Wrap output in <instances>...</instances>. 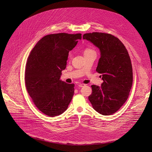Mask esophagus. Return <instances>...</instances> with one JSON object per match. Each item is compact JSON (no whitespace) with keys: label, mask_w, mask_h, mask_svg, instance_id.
Listing matches in <instances>:
<instances>
[{"label":"esophagus","mask_w":152,"mask_h":152,"mask_svg":"<svg viewBox=\"0 0 152 152\" xmlns=\"http://www.w3.org/2000/svg\"><path fill=\"white\" fill-rule=\"evenodd\" d=\"M85 86H86V84H80L78 85V87H84Z\"/></svg>","instance_id":"esophagus-1"}]
</instances>
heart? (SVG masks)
<instances>
[{"label": "heart", "instance_id": "1", "mask_svg": "<svg viewBox=\"0 0 152 152\" xmlns=\"http://www.w3.org/2000/svg\"><path fill=\"white\" fill-rule=\"evenodd\" d=\"M89 51H92V50H89V49H87V50H86L85 52H89ZM85 52H84V53H85Z\"/></svg>", "mask_w": 152, "mask_h": 152}]
</instances>
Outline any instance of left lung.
<instances>
[{"instance_id":"8db88e82","label":"left lung","mask_w":152,"mask_h":152,"mask_svg":"<svg viewBox=\"0 0 152 152\" xmlns=\"http://www.w3.org/2000/svg\"><path fill=\"white\" fill-rule=\"evenodd\" d=\"M83 39L100 50L96 71L103 81L100 87L91 86L92 93L89 100L99 113L111 115L123 106L131 89L133 76L129 53L120 40L110 34L86 33Z\"/></svg>"}]
</instances>
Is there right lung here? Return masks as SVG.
Returning a JSON list of instances; mask_svg holds the SVG:
<instances>
[{
  "label": "right lung",
  "mask_w": 152,
  "mask_h": 152,
  "mask_svg": "<svg viewBox=\"0 0 152 152\" xmlns=\"http://www.w3.org/2000/svg\"><path fill=\"white\" fill-rule=\"evenodd\" d=\"M81 34H49L39 40L29 55L25 70L28 92L36 107L53 117L65 111L74 95V84L60 80L68 53Z\"/></svg>",
  "instance_id": "right-lung-1"
}]
</instances>
